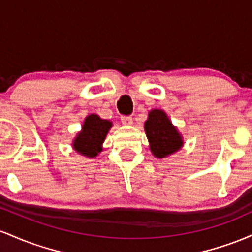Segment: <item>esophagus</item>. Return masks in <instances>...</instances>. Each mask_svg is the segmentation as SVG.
<instances>
[{
    "label": "esophagus",
    "mask_w": 252,
    "mask_h": 252,
    "mask_svg": "<svg viewBox=\"0 0 252 252\" xmlns=\"http://www.w3.org/2000/svg\"><path fill=\"white\" fill-rule=\"evenodd\" d=\"M121 123H123V125L129 126V125H132V123H133V121H132L131 117H128V115H124V117H121Z\"/></svg>",
    "instance_id": "obj_1"
}]
</instances>
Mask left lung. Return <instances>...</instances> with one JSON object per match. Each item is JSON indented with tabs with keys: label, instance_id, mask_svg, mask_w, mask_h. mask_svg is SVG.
Listing matches in <instances>:
<instances>
[{
	"label": "left lung",
	"instance_id": "obj_1",
	"mask_svg": "<svg viewBox=\"0 0 252 252\" xmlns=\"http://www.w3.org/2000/svg\"><path fill=\"white\" fill-rule=\"evenodd\" d=\"M144 129L149 139L150 150L156 158L170 156L183 146L182 135L162 109L149 112Z\"/></svg>",
	"mask_w": 252,
	"mask_h": 252
}]
</instances>
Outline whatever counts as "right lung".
Segmentation results:
<instances>
[{
  "instance_id": "obj_1",
  "label": "right lung",
  "mask_w": 252,
  "mask_h": 252,
  "mask_svg": "<svg viewBox=\"0 0 252 252\" xmlns=\"http://www.w3.org/2000/svg\"><path fill=\"white\" fill-rule=\"evenodd\" d=\"M112 126L109 120L101 119L96 114L88 115L84 119L82 131L73 139L75 151L89 158L97 156L102 151V144Z\"/></svg>"
}]
</instances>
